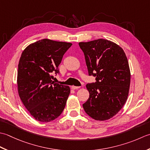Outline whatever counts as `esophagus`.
<instances>
[{"mask_svg":"<svg viewBox=\"0 0 150 150\" xmlns=\"http://www.w3.org/2000/svg\"><path fill=\"white\" fill-rule=\"evenodd\" d=\"M71 88H72V89L75 90V89H78V88H80V87H79V86H74V85H72V86L71 87Z\"/></svg>","mask_w":150,"mask_h":150,"instance_id":"1","label":"esophagus"}]
</instances>
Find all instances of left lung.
<instances>
[{"label": "left lung", "instance_id": "left-lung-1", "mask_svg": "<svg viewBox=\"0 0 150 150\" xmlns=\"http://www.w3.org/2000/svg\"><path fill=\"white\" fill-rule=\"evenodd\" d=\"M79 46L88 75L96 77L94 83L86 85L89 98L83 108L94 120H108L120 111L129 94L131 74L126 54L118 45L103 39Z\"/></svg>", "mask_w": 150, "mask_h": 150}]
</instances>
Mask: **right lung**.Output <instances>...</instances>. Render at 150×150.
Listing matches in <instances>:
<instances>
[{
	"mask_svg": "<svg viewBox=\"0 0 150 150\" xmlns=\"http://www.w3.org/2000/svg\"><path fill=\"white\" fill-rule=\"evenodd\" d=\"M72 43L48 39L30 45L23 52L17 71L18 93L24 105L35 120L48 122L62 113L70 87L54 83V73Z\"/></svg>",
	"mask_w": 150,
	"mask_h": 150,
	"instance_id": "add662e5",
	"label": "right lung"
}]
</instances>
